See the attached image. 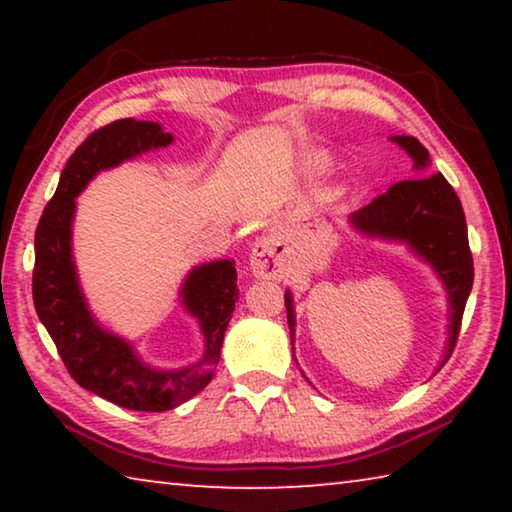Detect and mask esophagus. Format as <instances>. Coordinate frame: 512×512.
<instances>
[{
    "mask_svg": "<svg viewBox=\"0 0 512 512\" xmlns=\"http://www.w3.org/2000/svg\"><path fill=\"white\" fill-rule=\"evenodd\" d=\"M250 271L255 277H262V280H282L284 264L273 244L259 241L253 250V257H250Z\"/></svg>",
    "mask_w": 512,
    "mask_h": 512,
    "instance_id": "1",
    "label": "esophagus"
}]
</instances>
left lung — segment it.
<instances>
[{
  "mask_svg": "<svg viewBox=\"0 0 512 512\" xmlns=\"http://www.w3.org/2000/svg\"><path fill=\"white\" fill-rule=\"evenodd\" d=\"M391 140L413 158L415 171H427L429 151L409 135H393ZM350 225L361 235L386 241H404L415 255L424 259L447 289L449 300V339L440 366L452 357L461 332L465 302L474 282V262L467 241V223L463 205L443 173L402 180L370 205L350 214ZM291 343L296 334V311L291 291L284 293Z\"/></svg>",
  "mask_w": 512,
  "mask_h": 512,
  "instance_id": "obj_1",
  "label": "left lung"
}]
</instances>
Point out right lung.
I'll use <instances>...</instances> for the list:
<instances>
[{"label":"right lung","instance_id":"1","mask_svg":"<svg viewBox=\"0 0 512 512\" xmlns=\"http://www.w3.org/2000/svg\"><path fill=\"white\" fill-rule=\"evenodd\" d=\"M171 142L173 135L155 121L119 119L94 131L67 160L56 194L36 228L33 305L38 318L76 384L131 411L176 409L210 384L239 298L235 259H219L189 271L180 300L201 325L205 352L180 370H158L144 363L131 343L97 323L85 302L72 257L76 196L99 171Z\"/></svg>","mask_w":512,"mask_h":512}]
</instances>
